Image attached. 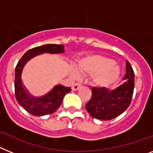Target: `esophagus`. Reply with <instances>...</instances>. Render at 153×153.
I'll use <instances>...</instances> for the list:
<instances>
[{"instance_id": "obj_1", "label": "esophagus", "mask_w": 153, "mask_h": 153, "mask_svg": "<svg viewBox=\"0 0 153 153\" xmlns=\"http://www.w3.org/2000/svg\"><path fill=\"white\" fill-rule=\"evenodd\" d=\"M81 86H82V85H81L79 83H74V84L73 85V86H72V90H74V91H75V90H77Z\"/></svg>"}]
</instances>
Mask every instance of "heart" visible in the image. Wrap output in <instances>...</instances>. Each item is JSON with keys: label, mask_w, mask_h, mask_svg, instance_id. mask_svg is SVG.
<instances>
[{"label": "heart", "mask_w": 153, "mask_h": 153, "mask_svg": "<svg viewBox=\"0 0 153 153\" xmlns=\"http://www.w3.org/2000/svg\"><path fill=\"white\" fill-rule=\"evenodd\" d=\"M79 72L93 74L92 81L97 86H107L117 80L120 69L113 63V60L100 55H91L83 58L77 66ZM73 76L77 77L78 73L73 71Z\"/></svg>", "instance_id": "obj_1"}]
</instances>
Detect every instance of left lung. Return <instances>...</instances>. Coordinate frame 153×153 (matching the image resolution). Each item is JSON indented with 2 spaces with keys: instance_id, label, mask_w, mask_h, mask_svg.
<instances>
[{
  "instance_id": "obj_1",
  "label": "left lung",
  "mask_w": 153,
  "mask_h": 153,
  "mask_svg": "<svg viewBox=\"0 0 153 153\" xmlns=\"http://www.w3.org/2000/svg\"><path fill=\"white\" fill-rule=\"evenodd\" d=\"M123 79L124 83L113 90L106 87L92 88V97L85 106L92 117L110 120L122 114L129 107L134 90V72L128 60Z\"/></svg>"
}]
</instances>
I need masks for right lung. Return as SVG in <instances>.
I'll return each instance as SVG.
<instances>
[{"label":"right lung","mask_w":153,"mask_h":153,"mask_svg":"<svg viewBox=\"0 0 153 153\" xmlns=\"http://www.w3.org/2000/svg\"><path fill=\"white\" fill-rule=\"evenodd\" d=\"M63 52L64 47L61 44H45L34 47L27 51L16 66L14 79L16 100L22 107L33 116H44L54 113L61 105L64 96L71 89L63 85H56L43 97H33L24 88L21 82V74L24 65L31 58L44 53H62Z\"/></svg>","instance_id":"right-lung-1"}]
</instances>
